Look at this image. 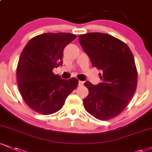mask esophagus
Returning <instances> with one entry per match:
<instances>
[{
    "label": "esophagus",
    "instance_id": "34e87169",
    "mask_svg": "<svg viewBox=\"0 0 152 152\" xmlns=\"http://www.w3.org/2000/svg\"><path fill=\"white\" fill-rule=\"evenodd\" d=\"M83 85H84V82L79 81V86H80V87H82Z\"/></svg>",
    "mask_w": 152,
    "mask_h": 152
}]
</instances>
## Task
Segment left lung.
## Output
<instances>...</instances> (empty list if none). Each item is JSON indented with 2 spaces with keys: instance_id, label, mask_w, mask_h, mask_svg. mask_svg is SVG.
<instances>
[{
  "instance_id": "8db88e82",
  "label": "left lung",
  "mask_w": 152,
  "mask_h": 152,
  "mask_svg": "<svg viewBox=\"0 0 152 152\" xmlns=\"http://www.w3.org/2000/svg\"><path fill=\"white\" fill-rule=\"evenodd\" d=\"M79 42L93 67L102 71L101 81L85 82L89 94L84 99L85 110L100 121L115 117L126 107L137 88V72L128 46L107 34H82Z\"/></svg>"
}]
</instances>
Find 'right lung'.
Here are the masks:
<instances>
[{
    "label": "right lung",
    "mask_w": 152,
    "mask_h": 152,
    "mask_svg": "<svg viewBox=\"0 0 152 152\" xmlns=\"http://www.w3.org/2000/svg\"><path fill=\"white\" fill-rule=\"evenodd\" d=\"M76 36L69 33H45L28 42L22 50L17 79L22 98L31 109L50 115L61 110L77 87L78 80H63L53 69L63 64V50Z\"/></svg>",
    "instance_id": "1"
}]
</instances>
